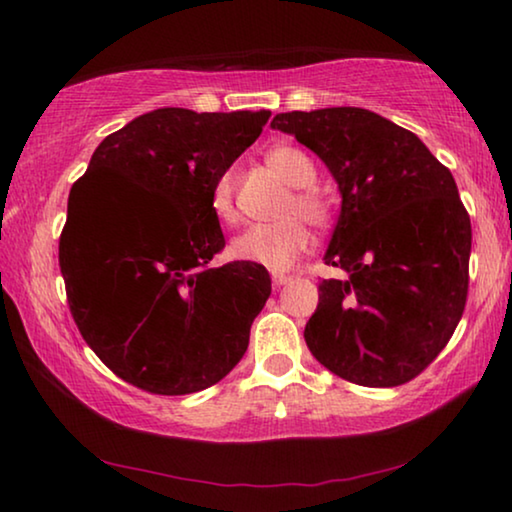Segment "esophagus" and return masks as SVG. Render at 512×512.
<instances>
[{
    "instance_id": "34e87169",
    "label": "esophagus",
    "mask_w": 512,
    "mask_h": 512,
    "mask_svg": "<svg viewBox=\"0 0 512 512\" xmlns=\"http://www.w3.org/2000/svg\"><path fill=\"white\" fill-rule=\"evenodd\" d=\"M272 282H275V286H284L291 282V275H286V272H272Z\"/></svg>"
}]
</instances>
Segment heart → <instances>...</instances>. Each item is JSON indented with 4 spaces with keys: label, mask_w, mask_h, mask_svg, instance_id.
Masks as SVG:
<instances>
[{
    "label": "heart",
    "mask_w": 512,
    "mask_h": 512,
    "mask_svg": "<svg viewBox=\"0 0 512 512\" xmlns=\"http://www.w3.org/2000/svg\"><path fill=\"white\" fill-rule=\"evenodd\" d=\"M265 163L279 179L293 186L286 200L284 212L303 214L314 226H321L328 219V205L321 195L314 191L312 184L317 179V167L305 151L291 144H277L265 153ZM209 205L219 221L235 219V177L233 172H223L214 181ZM310 244L303 219L298 216H282V219L270 223H254L230 242V256L242 263L263 265L268 270H286L296 263Z\"/></svg>",
    "instance_id": "obj_1"
}]
</instances>
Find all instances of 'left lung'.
I'll use <instances>...</instances> for the list:
<instances>
[{"label":"left lung","instance_id":"1","mask_svg":"<svg viewBox=\"0 0 512 512\" xmlns=\"http://www.w3.org/2000/svg\"><path fill=\"white\" fill-rule=\"evenodd\" d=\"M270 128L324 160L342 205L305 326L314 359L361 387L417 377L452 338L468 293L471 219L452 172L415 132L375 111H289Z\"/></svg>","mask_w":512,"mask_h":512}]
</instances>
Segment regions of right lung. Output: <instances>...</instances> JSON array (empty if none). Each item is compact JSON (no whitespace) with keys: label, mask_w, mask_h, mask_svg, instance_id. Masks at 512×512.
<instances>
[{"label":"right lung","mask_w":512,"mask_h":512,"mask_svg":"<svg viewBox=\"0 0 512 512\" xmlns=\"http://www.w3.org/2000/svg\"><path fill=\"white\" fill-rule=\"evenodd\" d=\"M268 118L265 109L149 111L104 137L72 186L60 235L69 310L121 380L195 394L247 352L270 275L242 261L209 265L226 247L209 195Z\"/></svg>","instance_id":"obj_1"}]
</instances>
